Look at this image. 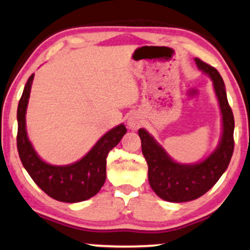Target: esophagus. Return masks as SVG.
Instances as JSON below:
<instances>
[{
  "instance_id": "34e87169",
  "label": "esophagus",
  "mask_w": 250,
  "mask_h": 250,
  "mask_svg": "<svg viewBox=\"0 0 250 250\" xmlns=\"http://www.w3.org/2000/svg\"><path fill=\"white\" fill-rule=\"evenodd\" d=\"M127 125H128V127L131 128V130H138V128H139L140 126L143 125V120L139 116H138V114L133 113V114H131L130 117H128Z\"/></svg>"
}]
</instances>
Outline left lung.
<instances>
[{"mask_svg":"<svg viewBox=\"0 0 250 250\" xmlns=\"http://www.w3.org/2000/svg\"><path fill=\"white\" fill-rule=\"evenodd\" d=\"M195 63L213 81L222 114V136L219 146L200 163L185 165L171 159L147 131L139 128L142 149L148 165V183L159 198L169 202H186L200 198L218 183L227 169L234 151V116L228 104L224 79L215 67L199 58Z\"/></svg>","mask_w":250,"mask_h":250,"instance_id":"8db88e82","label":"left lung"}]
</instances>
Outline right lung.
<instances>
[{"label": "right lung", "instance_id": "right-lung-1", "mask_svg": "<svg viewBox=\"0 0 250 250\" xmlns=\"http://www.w3.org/2000/svg\"><path fill=\"white\" fill-rule=\"evenodd\" d=\"M32 81L34 73L26 82L17 107V149L20 159L35 184L52 199L70 204L87 200L96 195L104 185L108 152L118 145L127 130L124 124L113 127L96 143L85 157L71 165L46 164L38 157L26 134L25 113Z\"/></svg>", "mask_w": 250, "mask_h": 250}]
</instances>
